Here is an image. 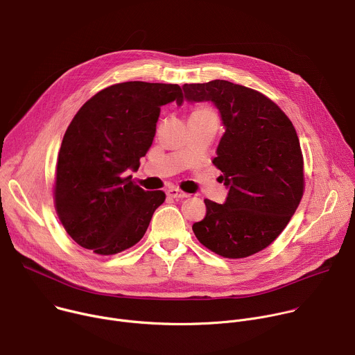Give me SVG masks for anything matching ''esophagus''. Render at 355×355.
<instances>
[{"label":"esophagus","mask_w":355,"mask_h":355,"mask_svg":"<svg viewBox=\"0 0 355 355\" xmlns=\"http://www.w3.org/2000/svg\"><path fill=\"white\" fill-rule=\"evenodd\" d=\"M167 195H168L170 198H173V199H185V198L189 196L188 193H185V192H182V191H180V189H175V188L168 189V191H167Z\"/></svg>","instance_id":"obj_1"}]
</instances>
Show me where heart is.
Here are the masks:
<instances>
[{"label":"heart","instance_id":"obj_1","mask_svg":"<svg viewBox=\"0 0 355 355\" xmlns=\"http://www.w3.org/2000/svg\"><path fill=\"white\" fill-rule=\"evenodd\" d=\"M203 111H209V110H206V108H200V110H196V111H193V112H203Z\"/></svg>","mask_w":355,"mask_h":355}]
</instances>
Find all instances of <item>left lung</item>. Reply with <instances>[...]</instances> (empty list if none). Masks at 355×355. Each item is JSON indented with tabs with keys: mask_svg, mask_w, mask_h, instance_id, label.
<instances>
[{
	"mask_svg": "<svg viewBox=\"0 0 355 355\" xmlns=\"http://www.w3.org/2000/svg\"><path fill=\"white\" fill-rule=\"evenodd\" d=\"M182 90L188 103H211L224 128L213 164L228 196L224 203L205 199L206 216L192 230L217 255H254L279 237L302 198L297 132L279 105L254 89L214 79Z\"/></svg>",
	"mask_w": 355,
	"mask_h": 355,
	"instance_id": "8db88e82",
	"label": "left lung"
}]
</instances>
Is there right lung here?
I'll list each match as a JSON object with an SVG mask.
<instances>
[{"label":"right lung","mask_w":355,"mask_h":355,"mask_svg":"<svg viewBox=\"0 0 355 355\" xmlns=\"http://www.w3.org/2000/svg\"><path fill=\"white\" fill-rule=\"evenodd\" d=\"M182 103L178 85L124 82L87 100L69 124L58 153L55 207L80 247L98 255L123 252L145 235L163 191L125 177L153 144L160 107Z\"/></svg>","instance_id":"1"}]
</instances>
